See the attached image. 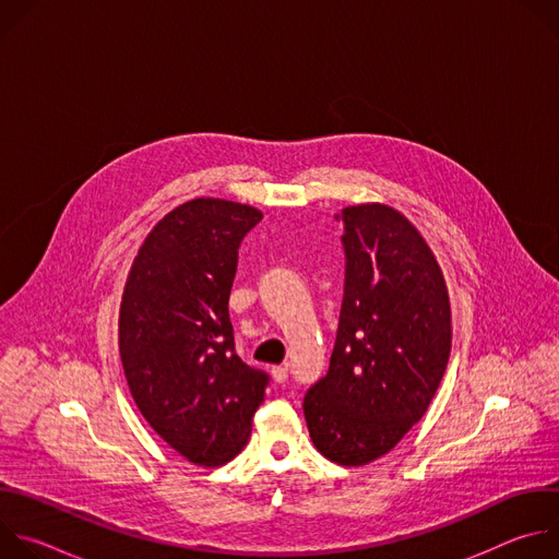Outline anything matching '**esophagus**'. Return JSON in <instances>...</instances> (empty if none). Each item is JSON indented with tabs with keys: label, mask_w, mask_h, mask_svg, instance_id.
I'll list each match as a JSON object with an SVG mask.
<instances>
[{
	"label": "esophagus",
	"mask_w": 559,
	"mask_h": 559,
	"mask_svg": "<svg viewBox=\"0 0 559 559\" xmlns=\"http://www.w3.org/2000/svg\"><path fill=\"white\" fill-rule=\"evenodd\" d=\"M272 378L276 382H285L287 380V365H274L272 367Z\"/></svg>",
	"instance_id": "obj_1"
}]
</instances>
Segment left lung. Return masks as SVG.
I'll use <instances>...</instances> for the list:
<instances>
[{"label": "left lung", "instance_id": "left-lung-1", "mask_svg": "<svg viewBox=\"0 0 559 559\" xmlns=\"http://www.w3.org/2000/svg\"><path fill=\"white\" fill-rule=\"evenodd\" d=\"M345 294L325 378L305 393L313 447L343 466L391 451L425 416L449 362L451 309L420 231L393 207H345Z\"/></svg>", "mask_w": 559, "mask_h": 559}]
</instances>
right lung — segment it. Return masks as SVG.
I'll list each match as a JSON object with an SVG mask.
<instances>
[{
	"label": "right lung",
	"mask_w": 559,
	"mask_h": 559,
	"mask_svg": "<svg viewBox=\"0 0 559 559\" xmlns=\"http://www.w3.org/2000/svg\"><path fill=\"white\" fill-rule=\"evenodd\" d=\"M257 207L194 199L154 225L121 300L119 352L134 403L177 453L218 466L248 444L270 376L236 354L229 292Z\"/></svg>",
	"instance_id": "right-lung-1"
}]
</instances>
